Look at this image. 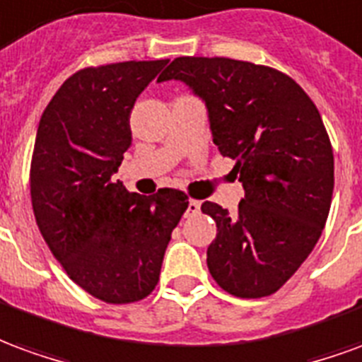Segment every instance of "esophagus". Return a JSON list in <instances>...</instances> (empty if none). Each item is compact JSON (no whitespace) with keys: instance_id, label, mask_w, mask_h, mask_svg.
Segmentation results:
<instances>
[{"instance_id":"obj_1","label":"esophagus","mask_w":362,"mask_h":362,"mask_svg":"<svg viewBox=\"0 0 362 362\" xmlns=\"http://www.w3.org/2000/svg\"><path fill=\"white\" fill-rule=\"evenodd\" d=\"M199 202L197 199H189L188 202V209H186V217H194V215H197L199 213Z\"/></svg>"}]
</instances>
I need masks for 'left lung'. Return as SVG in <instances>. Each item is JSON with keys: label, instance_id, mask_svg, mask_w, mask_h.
<instances>
[{"label": "left lung", "instance_id": "1", "mask_svg": "<svg viewBox=\"0 0 362 362\" xmlns=\"http://www.w3.org/2000/svg\"><path fill=\"white\" fill-rule=\"evenodd\" d=\"M170 79L204 100L244 188L235 215L202 205L217 223L209 273L240 298L273 295L314 250L332 205L334 151L318 108L288 75L240 59L182 56L158 75Z\"/></svg>", "mask_w": 362, "mask_h": 362}]
</instances>
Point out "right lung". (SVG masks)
<instances>
[{"label": "right lung", "mask_w": 362, "mask_h": 362, "mask_svg": "<svg viewBox=\"0 0 362 362\" xmlns=\"http://www.w3.org/2000/svg\"><path fill=\"white\" fill-rule=\"evenodd\" d=\"M168 59L85 67L46 106L30 163V199L48 248L89 295L137 303L158 283L180 189L139 196L112 182L132 145L129 114Z\"/></svg>", "instance_id": "right-lung-1"}]
</instances>
